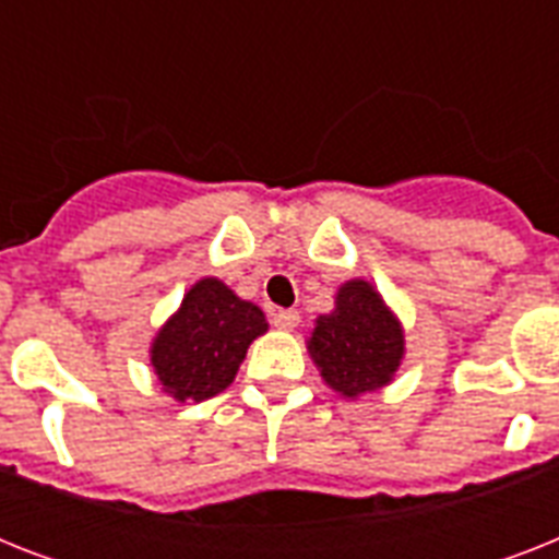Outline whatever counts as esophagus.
Listing matches in <instances>:
<instances>
[{
	"label": "esophagus",
	"mask_w": 559,
	"mask_h": 559,
	"mask_svg": "<svg viewBox=\"0 0 559 559\" xmlns=\"http://www.w3.org/2000/svg\"><path fill=\"white\" fill-rule=\"evenodd\" d=\"M298 319H301L298 310H275V313H272V324H275L278 331H293L298 324Z\"/></svg>",
	"instance_id": "1"
}]
</instances>
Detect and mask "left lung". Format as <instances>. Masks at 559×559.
I'll list each match as a JSON object with an SVG mask.
<instances>
[{
	"instance_id": "8db88e82",
	"label": "left lung",
	"mask_w": 559,
	"mask_h": 559,
	"mask_svg": "<svg viewBox=\"0 0 559 559\" xmlns=\"http://www.w3.org/2000/svg\"><path fill=\"white\" fill-rule=\"evenodd\" d=\"M307 350L324 382L345 397L389 385L403 359V328L368 281H348L336 310L316 319Z\"/></svg>"
}]
</instances>
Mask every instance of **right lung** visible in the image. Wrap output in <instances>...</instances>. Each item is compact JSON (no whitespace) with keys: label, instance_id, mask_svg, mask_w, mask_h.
<instances>
[{"label":"right lung","instance_id":"right-lung-1","mask_svg":"<svg viewBox=\"0 0 559 559\" xmlns=\"http://www.w3.org/2000/svg\"><path fill=\"white\" fill-rule=\"evenodd\" d=\"M266 328L261 307L237 298L223 281L202 278L156 333L151 348L153 371L170 397L202 403L235 380L246 348Z\"/></svg>","mask_w":559,"mask_h":559}]
</instances>
